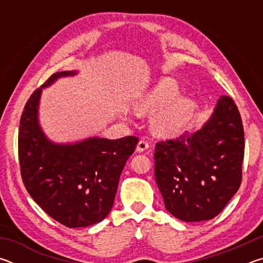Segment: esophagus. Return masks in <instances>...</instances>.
Wrapping results in <instances>:
<instances>
[{
    "mask_svg": "<svg viewBox=\"0 0 263 263\" xmlns=\"http://www.w3.org/2000/svg\"><path fill=\"white\" fill-rule=\"evenodd\" d=\"M149 148V144L146 140H144V139H141L139 142H138V145H137V152H139V153H141V152H144V151H146V149H148Z\"/></svg>",
    "mask_w": 263,
    "mask_h": 263,
    "instance_id": "esophagus-1",
    "label": "esophagus"
}]
</instances>
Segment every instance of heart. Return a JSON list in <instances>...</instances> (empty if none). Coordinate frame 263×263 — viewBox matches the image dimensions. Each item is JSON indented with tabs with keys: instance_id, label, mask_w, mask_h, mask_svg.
<instances>
[{
	"instance_id": "1",
	"label": "heart",
	"mask_w": 263,
	"mask_h": 263,
	"mask_svg": "<svg viewBox=\"0 0 263 263\" xmlns=\"http://www.w3.org/2000/svg\"><path fill=\"white\" fill-rule=\"evenodd\" d=\"M179 84L175 80L166 79L148 90L137 102L135 110L137 114L155 115L154 127L159 135L173 136L183 130L195 109V103L188 97H177Z\"/></svg>"
}]
</instances>
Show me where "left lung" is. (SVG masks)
I'll return each mask as SVG.
<instances>
[{
	"mask_svg": "<svg viewBox=\"0 0 263 263\" xmlns=\"http://www.w3.org/2000/svg\"><path fill=\"white\" fill-rule=\"evenodd\" d=\"M243 151L241 117L229 96L198 130L158 142L155 181L167 211L186 222L219 215L241 183Z\"/></svg>",
	"mask_w": 263,
	"mask_h": 263,
	"instance_id": "left-lung-1",
	"label": "left lung"
}]
</instances>
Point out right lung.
Returning a JSON list of instances; mask_svg holds the SVG:
<instances>
[{
  "instance_id": "add662e5",
  "label": "right lung",
  "mask_w": 263,
  "mask_h": 263,
  "mask_svg": "<svg viewBox=\"0 0 263 263\" xmlns=\"http://www.w3.org/2000/svg\"><path fill=\"white\" fill-rule=\"evenodd\" d=\"M78 73L53 74L31 95L18 133L21 173L26 190L48 216L69 229L87 228L109 215L123 168L138 144L136 137L109 140L94 136L55 142L45 135L39 122L43 89Z\"/></svg>"
}]
</instances>
